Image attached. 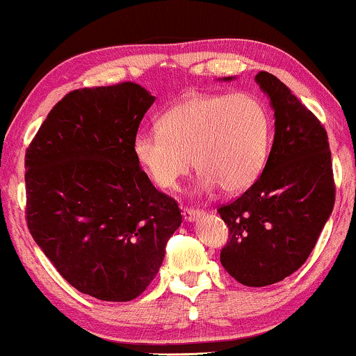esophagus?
I'll list each match as a JSON object with an SVG mask.
<instances>
[{"mask_svg": "<svg viewBox=\"0 0 356 356\" xmlns=\"http://www.w3.org/2000/svg\"><path fill=\"white\" fill-rule=\"evenodd\" d=\"M202 215H203V211L195 210V208H185V210H183V218H185V221H188V223L196 221Z\"/></svg>", "mask_w": 356, "mask_h": 356, "instance_id": "34e87169", "label": "esophagus"}]
</instances>
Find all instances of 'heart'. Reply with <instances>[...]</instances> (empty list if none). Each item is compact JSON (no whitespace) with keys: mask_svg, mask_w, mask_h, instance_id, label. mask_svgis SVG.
Returning a JSON list of instances; mask_svg holds the SVG:
<instances>
[{"mask_svg":"<svg viewBox=\"0 0 356 356\" xmlns=\"http://www.w3.org/2000/svg\"><path fill=\"white\" fill-rule=\"evenodd\" d=\"M273 124L266 104L248 91L191 95L133 138V154L149 179L175 190L195 168L200 191L228 193L252 186L270 156Z\"/></svg>","mask_w":356,"mask_h":356,"instance_id":"1","label":"heart"}]
</instances>
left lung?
I'll return each mask as SVG.
<instances>
[{
	"instance_id": "obj_1",
	"label": "left lung",
	"mask_w": 356,
	"mask_h": 356,
	"mask_svg": "<svg viewBox=\"0 0 356 356\" xmlns=\"http://www.w3.org/2000/svg\"><path fill=\"white\" fill-rule=\"evenodd\" d=\"M225 76L220 81H233ZM275 113L273 146L260 178L218 213L229 228L223 268L246 286L290 277L310 257L335 203L328 136L285 83L254 76Z\"/></svg>"
}]
</instances>
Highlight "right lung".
I'll list each match as a JSON object with an SVG mask.
<instances>
[{"instance_id": "1", "label": "right lung", "mask_w": 356, "mask_h": 356, "mask_svg": "<svg viewBox=\"0 0 356 356\" xmlns=\"http://www.w3.org/2000/svg\"><path fill=\"white\" fill-rule=\"evenodd\" d=\"M154 99L135 83L71 91L24 158L33 240L71 286L103 302L143 293L181 225L177 202L152 185L133 154Z\"/></svg>"}]
</instances>
